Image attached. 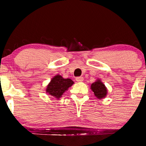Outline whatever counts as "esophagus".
<instances>
[{"label": "esophagus", "mask_w": 146, "mask_h": 146, "mask_svg": "<svg viewBox=\"0 0 146 146\" xmlns=\"http://www.w3.org/2000/svg\"><path fill=\"white\" fill-rule=\"evenodd\" d=\"M76 80L77 82H82L84 80V78L79 76V77H76Z\"/></svg>", "instance_id": "esophagus-1"}]
</instances>
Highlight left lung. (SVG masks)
<instances>
[{
  "label": "left lung",
  "instance_id": "8db88e82",
  "mask_svg": "<svg viewBox=\"0 0 146 146\" xmlns=\"http://www.w3.org/2000/svg\"><path fill=\"white\" fill-rule=\"evenodd\" d=\"M91 89L97 98L102 99L106 96L108 93L107 88L100 80L98 79L95 82L92 84Z\"/></svg>",
  "mask_w": 146,
  "mask_h": 146
}]
</instances>
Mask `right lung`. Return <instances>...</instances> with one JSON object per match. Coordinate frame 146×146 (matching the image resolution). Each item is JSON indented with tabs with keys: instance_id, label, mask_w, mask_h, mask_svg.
<instances>
[{
	"instance_id": "right-lung-1",
	"label": "right lung",
	"mask_w": 146,
	"mask_h": 146,
	"mask_svg": "<svg viewBox=\"0 0 146 146\" xmlns=\"http://www.w3.org/2000/svg\"><path fill=\"white\" fill-rule=\"evenodd\" d=\"M74 83L71 79L64 78L62 76L58 74L52 78L47 86L46 92L56 99H59Z\"/></svg>"
}]
</instances>
